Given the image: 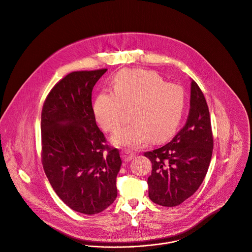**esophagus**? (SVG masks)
<instances>
[{
	"label": "esophagus",
	"mask_w": 252,
	"mask_h": 252,
	"mask_svg": "<svg viewBox=\"0 0 252 252\" xmlns=\"http://www.w3.org/2000/svg\"><path fill=\"white\" fill-rule=\"evenodd\" d=\"M122 157H123L124 160L129 161V160H131L135 157V153H133V152L130 151V150H127V149H125V150L122 151Z\"/></svg>",
	"instance_id": "1"
}]
</instances>
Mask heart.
<instances>
[{
    "label": "heart",
    "instance_id": "heart-1",
    "mask_svg": "<svg viewBox=\"0 0 252 252\" xmlns=\"http://www.w3.org/2000/svg\"><path fill=\"white\" fill-rule=\"evenodd\" d=\"M113 89L97 95L93 110L103 129L112 131L121 125L124 108L132 106V123L114 133V145L140 148L150 139L163 142L176 132L186 104L181 86L165 83L154 71L126 69L116 75Z\"/></svg>",
    "mask_w": 252,
    "mask_h": 252
}]
</instances>
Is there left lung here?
Returning a JSON list of instances; mask_svg holds the SVG:
<instances>
[{
	"label": "left lung",
	"mask_w": 252,
	"mask_h": 252,
	"mask_svg": "<svg viewBox=\"0 0 252 252\" xmlns=\"http://www.w3.org/2000/svg\"><path fill=\"white\" fill-rule=\"evenodd\" d=\"M213 137L203 94L191 81L190 111L183 128L164 146L145 152L152 162L149 198L162 206H176L201 186L212 156Z\"/></svg>",
	"instance_id": "obj_1"
}]
</instances>
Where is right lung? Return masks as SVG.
<instances>
[{
    "instance_id": "obj_1",
    "label": "right lung",
    "mask_w": 252,
    "mask_h": 252,
    "mask_svg": "<svg viewBox=\"0 0 252 252\" xmlns=\"http://www.w3.org/2000/svg\"><path fill=\"white\" fill-rule=\"evenodd\" d=\"M107 69L79 71L59 81L42 110V162L56 195L77 212L96 214L117 198L122 165L96 125L92 94Z\"/></svg>"
}]
</instances>
